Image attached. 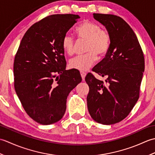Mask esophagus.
<instances>
[{
  "mask_svg": "<svg viewBox=\"0 0 155 155\" xmlns=\"http://www.w3.org/2000/svg\"><path fill=\"white\" fill-rule=\"evenodd\" d=\"M81 75L82 79H83V81H84V78H85V77H86V73H85L84 72L81 71Z\"/></svg>",
  "mask_w": 155,
  "mask_h": 155,
  "instance_id": "obj_1",
  "label": "esophagus"
}]
</instances>
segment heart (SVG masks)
<instances>
[{
  "instance_id": "1",
  "label": "heart",
  "mask_w": 155,
  "mask_h": 155,
  "mask_svg": "<svg viewBox=\"0 0 155 155\" xmlns=\"http://www.w3.org/2000/svg\"><path fill=\"white\" fill-rule=\"evenodd\" d=\"M76 32L78 41H86L84 52L87 53L71 59L68 66L72 69L85 71L94 63L97 56L102 57L107 53L110 45V35L107 31L101 29L99 25L89 21L81 23L76 29ZM62 46L68 55L74 54L76 42L71 35L64 36Z\"/></svg>"
}]
</instances>
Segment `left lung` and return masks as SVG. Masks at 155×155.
<instances>
[{"instance_id":"8db88e82","label":"left lung","mask_w":155,"mask_h":155,"mask_svg":"<svg viewBox=\"0 0 155 155\" xmlns=\"http://www.w3.org/2000/svg\"><path fill=\"white\" fill-rule=\"evenodd\" d=\"M93 17L104 26L111 41L105 58L93 69L107 76L105 83L92 74L85 77L88 110L94 121L113 124L126 118L139 99L144 54L135 33L120 16L94 13Z\"/></svg>"}]
</instances>
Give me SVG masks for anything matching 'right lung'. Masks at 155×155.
<instances>
[{"label":"right lung","instance_id":"obj_1","mask_svg":"<svg viewBox=\"0 0 155 155\" xmlns=\"http://www.w3.org/2000/svg\"><path fill=\"white\" fill-rule=\"evenodd\" d=\"M80 16L52 15L32 25L14 62L16 93L26 113L38 123H57L64 116L70 92L82 81L79 71L66 70L62 41Z\"/></svg>","mask_w":155,"mask_h":155}]
</instances>
